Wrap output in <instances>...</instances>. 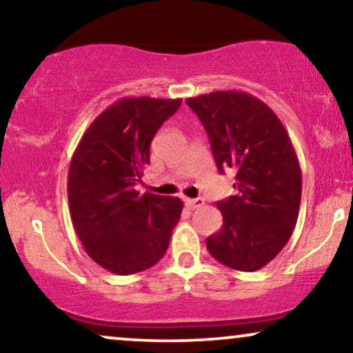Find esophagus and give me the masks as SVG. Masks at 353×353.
Segmentation results:
<instances>
[{
  "mask_svg": "<svg viewBox=\"0 0 353 353\" xmlns=\"http://www.w3.org/2000/svg\"><path fill=\"white\" fill-rule=\"evenodd\" d=\"M204 204V199L202 197H196V199H191V197H185V205L188 209H197Z\"/></svg>",
  "mask_w": 353,
  "mask_h": 353,
  "instance_id": "obj_1",
  "label": "esophagus"
}]
</instances>
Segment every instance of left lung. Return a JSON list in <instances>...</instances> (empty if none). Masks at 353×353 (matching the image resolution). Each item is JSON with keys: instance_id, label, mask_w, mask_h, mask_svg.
I'll list each match as a JSON object with an SVG mask.
<instances>
[{"instance_id": "8db88e82", "label": "left lung", "mask_w": 353, "mask_h": 353, "mask_svg": "<svg viewBox=\"0 0 353 353\" xmlns=\"http://www.w3.org/2000/svg\"><path fill=\"white\" fill-rule=\"evenodd\" d=\"M209 134L219 170H236L234 196L219 201L221 230L207 238L210 255L226 267L255 272L281 252L299 216L302 173L276 114L244 91L188 98Z\"/></svg>"}]
</instances>
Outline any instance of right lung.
I'll return each instance as SVG.
<instances>
[{"mask_svg": "<svg viewBox=\"0 0 353 353\" xmlns=\"http://www.w3.org/2000/svg\"><path fill=\"white\" fill-rule=\"evenodd\" d=\"M181 99L122 98L94 119L67 176L70 219L86 254L115 274L151 268L163 257L183 202L134 190L154 134Z\"/></svg>", "mask_w": 353, "mask_h": 353, "instance_id": "right-lung-1", "label": "right lung"}]
</instances>
